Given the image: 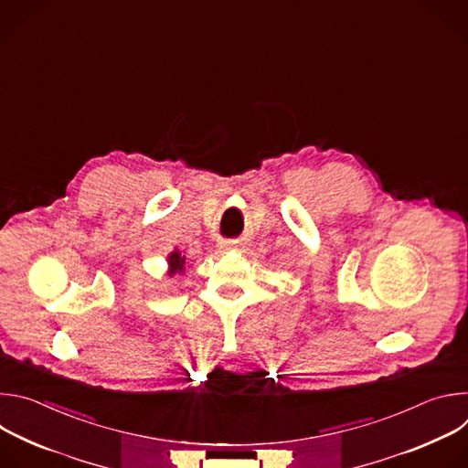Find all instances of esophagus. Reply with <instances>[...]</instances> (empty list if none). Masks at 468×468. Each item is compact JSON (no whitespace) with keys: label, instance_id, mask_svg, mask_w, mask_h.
Wrapping results in <instances>:
<instances>
[{"label":"esophagus","instance_id":"obj_1","mask_svg":"<svg viewBox=\"0 0 468 468\" xmlns=\"http://www.w3.org/2000/svg\"><path fill=\"white\" fill-rule=\"evenodd\" d=\"M231 246H233V244H226V248H228V250H229V248H231Z\"/></svg>","mask_w":468,"mask_h":468}]
</instances>
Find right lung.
<instances>
[{
	"instance_id": "obj_1",
	"label": "right lung",
	"mask_w": 468,
	"mask_h": 468,
	"mask_svg": "<svg viewBox=\"0 0 468 468\" xmlns=\"http://www.w3.org/2000/svg\"><path fill=\"white\" fill-rule=\"evenodd\" d=\"M168 266H170V276L176 272L181 274L185 271V255H181L177 250L172 251L168 255Z\"/></svg>"
}]
</instances>
